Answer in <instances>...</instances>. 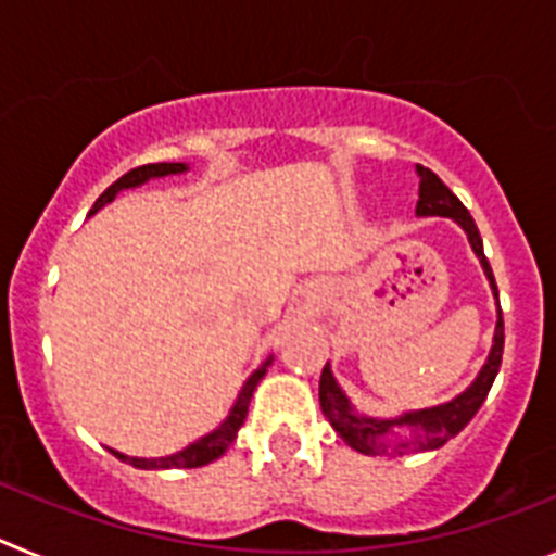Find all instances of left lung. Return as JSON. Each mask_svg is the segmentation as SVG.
<instances>
[{"label": "left lung", "mask_w": 556, "mask_h": 556, "mask_svg": "<svg viewBox=\"0 0 556 556\" xmlns=\"http://www.w3.org/2000/svg\"><path fill=\"white\" fill-rule=\"evenodd\" d=\"M417 175H420V200H417L415 214L417 217H451L459 225L465 233H468V242L473 248L476 258L481 262V269L488 275L490 289L498 298V287H495L493 269H490L488 255H484V244H481L479 228H476L470 211L459 203L454 191L437 178L434 172L426 169V166L417 164ZM501 356H504V317H501L498 308V323H495V337L493 348H490V356L484 362V367L479 370L473 384L468 390L456 395L454 401L440 406H431V409H417V412H404V415L392 417V420H378V417L358 415L351 406L348 395L342 392V387L337 384L331 367H323L320 376V406L323 415L331 420L333 431H337L342 440H345L351 448H356L358 454H409V451H434L440 445H445L451 437L459 434L465 426L473 420V415L479 412V406L484 404L490 387H493L495 376H498ZM395 428H409L410 437L404 441H390L389 437Z\"/></svg>", "instance_id": "obj_1"}]
</instances>
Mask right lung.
<instances>
[{"label": "right lung", "mask_w": 556, "mask_h": 556, "mask_svg": "<svg viewBox=\"0 0 556 556\" xmlns=\"http://www.w3.org/2000/svg\"><path fill=\"white\" fill-rule=\"evenodd\" d=\"M189 166L186 164H144V166H136V169H130L127 175H122L116 184L108 186L105 191L100 194V200L94 203V208H91V214H97V211L102 208V205L111 203L116 194H119L122 189H132V186H141L147 184V180L152 178H166V175H180V172H186ZM275 356H267L262 362V367L253 372V376L244 381L242 392H239V397H236L233 409H230V415L225 417L223 424L217 426V429L211 431V434L200 437L198 443L186 445L184 451H178V454L172 456H159V459H139V456H125L119 454V451H111L116 459L127 462V465H132V468H141V470H164V468H203V465H208V462L219 459V456L228 451V445L236 440V431L242 429L244 417H248V406H250V397H253V390L258 387V381L264 378V372H267V367L273 365Z\"/></svg>", "instance_id": "1"}]
</instances>
